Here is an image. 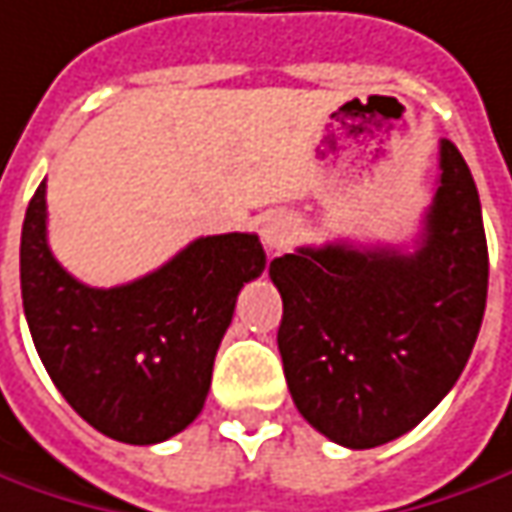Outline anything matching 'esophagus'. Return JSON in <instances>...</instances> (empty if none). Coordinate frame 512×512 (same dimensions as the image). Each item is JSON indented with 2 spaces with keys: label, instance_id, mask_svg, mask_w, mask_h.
<instances>
[{
  "label": "esophagus",
  "instance_id": "34e87169",
  "mask_svg": "<svg viewBox=\"0 0 512 512\" xmlns=\"http://www.w3.org/2000/svg\"><path fill=\"white\" fill-rule=\"evenodd\" d=\"M260 238H263V246H266V252L269 255H280L283 249H288V243L294 238V221H291V215H271L263 221V227H260Z\"/></svg>",
  "mask_w": 512,
  "mask_h": 512
}]
</instances>
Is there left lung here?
Returning <instances> with one entry per match:
<instances>
[{"instance_id": "left-lung-1", "label": "left lung", "mask_w": 512, "mask_h": 512, "mask_svg": "<svg viewBox=\"0 0 512 512\" xmlns=\"http://www.w3.org/2000/svg\"><path fill=\"white\" fill-rule=\"evenodd\" d=\"M277 347L300 415L328 440L375 448L415 429L465 370L488 300L474 176L440 142V179L415 252L350 243L274 257Z\"/></svg>"}]
</instances>
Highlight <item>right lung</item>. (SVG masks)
<instances>
[{"instance_id":"obj_1","label":"right lung","mask_w":512,"mask_h":512,"mask_svg":"<svg viewBox=\"0 0 512 512\" xmlns=\"http://www.w3.org/2000/svg\"><path fill=\"white\" fill-rule=\"evenodd\" d=\"M19 263L30 336L66 403L111 440L154 446L204 409L235 300L266 252L252 232L207 235L134 283L92 288L52 257L41 182Z\"/></svg>"}]
</instances>
